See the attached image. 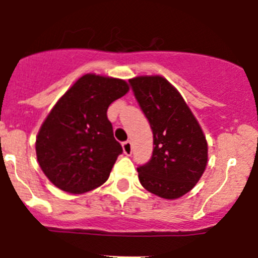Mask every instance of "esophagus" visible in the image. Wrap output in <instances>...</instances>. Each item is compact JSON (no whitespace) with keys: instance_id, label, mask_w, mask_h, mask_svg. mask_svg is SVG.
I'll return each instance as SVG.
<instances>
[{"instance_id":"esophagus-1","label":"esophagus","mask_w":258,"mask_h":258,"mask_svg":"<svg viewBox=\"0 0 258 258\" xmlns=\"http://www.w3.org/2000/svg\"><path fill=\"white\" fill-rule=\"evenodd\" d=\"M122 150H124V154L127 155V156H131L132 151H133V146H132L131 141H126V142L122 143Z\"/></svg>"}]
</instances>
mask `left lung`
<instances>
[{
    "instance_id": "8db88e82",
    "label": "left lung",
    "mask_w": 258,
    "mask_h": 258,
    "mask_svg": "<svg viewBox=\"0 0 258 258\" xmlns=\"http://www.w3.org/2000/svg\"><path fill=\"white\" fill-rule=\"evenodd\" d=\"M129 83L154 134L151 160L137 169L141 184L159 198L178 199L206 170V136L178 90L163 76H137Z\"/></svg>"
}]
</instances>
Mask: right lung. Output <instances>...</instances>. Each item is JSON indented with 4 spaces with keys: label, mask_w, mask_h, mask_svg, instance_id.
<instances>
[{
    "label": "right lung",
    "mask_w": 258,
    "mask_h": 258,
    "mask_svg": "<svg viewBox=\"0 0 258 258\" xmlns=\"http://www.w3.org/2000/svg\"><path fill=\"white\" fill-rule=\"evenodd\" d=\"M127 92L125 80L86 74L59 98L36 137L37 161L54 186L84 194L108 179L122 149L107 109Z\"/></svg>",
    "instance_id": "right-lung-1"
}]
</instances>
